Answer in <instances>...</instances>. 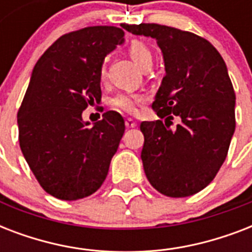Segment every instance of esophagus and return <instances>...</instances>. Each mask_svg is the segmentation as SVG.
Instances as JSON below:
<instances>
[{"instance_id":"34e87169","label":"esophagus","mask_w":252,"mask_h":252,"mask_svg":"<svg viewBox=\"0 0 252 252\" xmlns=\"http://www.w3.org/2000/svg\"><path fill=\"white\" fill-rule=\"evenodd\" d=\"M126 128H134V126H137V123L134 122L133 119L128 118L126 120Z\"/></svg>"}]
</instances>
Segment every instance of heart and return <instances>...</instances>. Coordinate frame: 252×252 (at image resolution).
Masks as SVG:
<instances>
[{"instance_id":"heart-1","label":"heart","mask_w":252,"mask_h":252,"mask_svg":"<svg viewBox=\"0 0 252 252\" xmlns=\"http://www.w3.org/2000/svg\"><path fill=\"white\" fill-rule=\"evenodd\" d=\"M130 57L138 66H146L153 63V53L145 43L140 40H132L128 47ZM106 69L104 66L100 68V77H104ZM148 100V96L142 93H134V91H123L112 99V106L118 110L126 111L128 114H138L141 111L142 104Z\"/></svg>"}]
</instances>
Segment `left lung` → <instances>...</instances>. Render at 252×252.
Returning a JSON list of instances; mask_svg holds the SVG:
<instances>
[{
  "instance_id": "8db88e82",
  "label": "left lung",
  "mask_w": 252,
  "mask_h": 252,
  "mask_svg": "<svg viewBox=\"0 0 252 252\" xmlns=\"http://www.w3.org/2000/svg\"><path fill=\"white\" fill-rule=\"evenodd\" d=\"M124 29L156 39L165 63L152 104L159 120L140 126L146 178L162 195H195L215 179L235 130V94L226 64L209 41L188 31L156 23ZM174 114L181 123L171 130Z\"/></svg>"
}]
</instances>
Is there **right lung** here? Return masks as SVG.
<instances>
[{"label":"right lung","instance_id":"1","mask_svg":"<svg viewBox=\"0 0 252 252\" xmlns=\"http://www.w3.org/2000/svg\"><path fill=\"white\" fill-rule=\"evenodd\" d=\"M123 43L119 27H85L59 37L33 66L18 111L19 145L43 189L57 199L90 196L108 174L124 119L107 111L90 126L82 111L100 102L103 61Z\"/></svg>","mask_w":252,"mask_h":252}]
</instances>
